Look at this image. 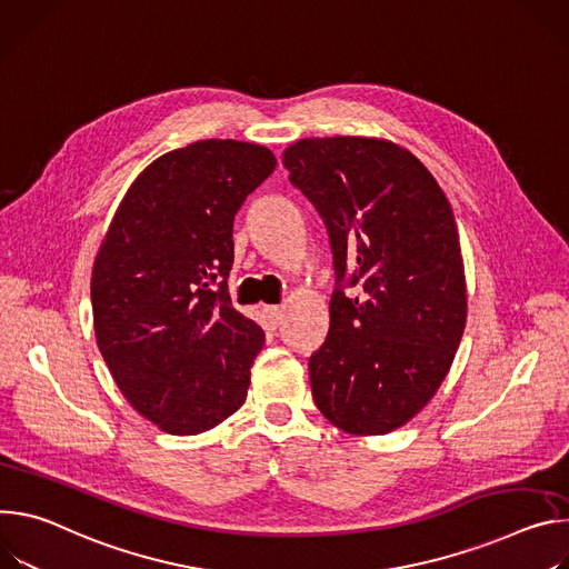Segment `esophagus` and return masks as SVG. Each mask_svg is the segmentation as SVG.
<instances>
[{
  "label": "esophagus",
  "instance_id": "1",
  "mask_svg": "<svg viewBox=\"0 0 569 569\" xmlns=\"http://www.w3.org/2000/svg\"><path fill=\"white\" fill-rule=\"evenodd\" d=\"M264 313H267V321H269V326H271L273 330L282 323V307L269 305V307H264Z\"/></svg>",
  "mask_w": 569,
  "mask_h": 569
}]
</instances>
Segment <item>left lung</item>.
Here are the masks:
<instances>
[{"label": "left lung", "instance_id": "1", "mask_svg": "<svg viewBox=\"0 0 569 569\" xmlns=\"http://www.w3.org/2000/svg\"><path fill=\"white\" fill-rule=\"evenodd\" d=\"M282 162L323 219L335 264L330 332L309 357L313 402L348 433H389L433 398L463 337L452 208L393 142L307 138Z\"/></svg>", "mask_w": 569, "mask_h": 569}]
</instances>
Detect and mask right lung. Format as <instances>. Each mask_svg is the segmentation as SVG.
Returning a JSON list of instances; mask_svg holds the SVG:
<instances>
[{
	"label": "right lung",
	"instance_id": "1",
	"mask_svg": "<svg viewBox=\"0 0 569 569\" xmlns=\"http://www.w3.org/2000/svg\"><path fill=\"white\" fill-rule=\"evenodd\" d=\"M276 169L260 144L201 140L153 160L121 199L92 269L99 350L123 398L192 436L246 400L264 330L232 307V221Z\"/></svg>",
	"mask_w": 569,
	"mask_h": 569
}]
</instances>
